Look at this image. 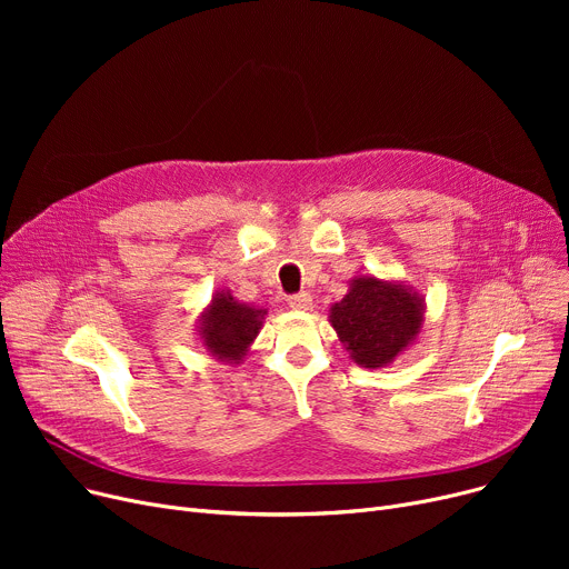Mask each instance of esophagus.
I'll list each match as a JSON object with an SVG mask.
<instances>
[{
    "mask_svg": "<svg viewBox=\"0 0 569 569\" xmlns=\"http://www.w3.org/2000/svg\"><path fill=\"white\" fill-rule=\"evenodd\" d=\"M292 311H311L313 309V297L309 292H300V295H292L288 300Z\"/></svg>",
    "mask_w": 569,
    "mask_h": 569,
    "instance_id": "obj_1",
    "label": "esophagus"
}]
</instances>
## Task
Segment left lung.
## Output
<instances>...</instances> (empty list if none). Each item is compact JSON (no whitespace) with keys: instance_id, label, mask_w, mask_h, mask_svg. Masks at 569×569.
<instances>
[{"instance_id":"1","label":"left lung","mask_w":569,"mask_h":569,"mask_svg":"<svg viewBox=\"0 0 569 569\" xmlns=\"http://www.w3.org/2000/svg\"><path fill=\"white\" fill-rule=\"evenodd\" d=\"M425 313V297L412 286L360 274L330 307V325L355 365L382 369L417 341Z\"/></svg>"}]
</instances>
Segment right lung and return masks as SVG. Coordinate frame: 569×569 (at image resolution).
<instances>
[{
    "mask_svg": "<svg viewBox=\"0 0 569 569\" xmlns=\"http://www.w3.org/2000/svg\"><path fill=\"white\" fill-rule=\"evenodd\" d=\"M267 309L239 302L230 290H214L212 300L198 316L202 348L226 365H242L262 330Z\"/></svg>",
    "mask_w": 569,
    "mask_h": 569,
    "instance_id": "obj_1",
    "label": "right lung"
}]
</instances>
